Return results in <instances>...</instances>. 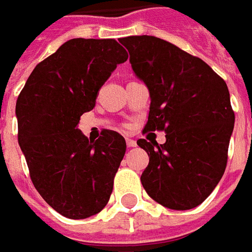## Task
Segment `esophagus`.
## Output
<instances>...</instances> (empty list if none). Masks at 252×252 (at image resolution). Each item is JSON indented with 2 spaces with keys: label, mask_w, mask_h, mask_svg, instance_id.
I'll use <instances>...</instances> for the list:
<instances>
[{
  "label": "esophagus",
  "mask_w": 252,
  "mask_h": 252,
  "mask_svg": "<svg viewBox=\"0 0 252 252\" xmlns=\"http://www.w3.org/2000/svg\"><path fill=\"white\" fill-rule=\"evenodd\" d=\"M126 146H128V147H136V142H135V140H133V139H128V137H126Z\"/></svg>",
  "instance_id": "obj_1"
}]
</instances>
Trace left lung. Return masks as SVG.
Instances as JSON below:
<instances>
[{"label": "left lung", "mask_w": 252, "mask_h": 252, "mask_svg": "<svg viewBox=\"0 0 252 252\" xmlns=\"http://www.w3.org/2000/svg\"><path fill=\"white\" fill-rule=\"evenodd\" d=\"M137 77L151 97L144 131H164L166 143L139 139L150 157L140 181L160 205L186 211L200 205L227 167L235 113L227 83L202 59L155 36H128Z\"/></svg>", "instance_id": "obj_1"}]
</instances>
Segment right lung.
<instances>
[{"label":"right lung","mask_w":252,"mask_h":252,"mask_svg":"<svg viewBox=\"0 0 252 252\" xmlns=\"http://www.w3.org/2000/svg\"><path fill=\"white\" fill-rule=\"evenodd\" d=\"M128 54L115 39H71L33 68L16 102L19 144L32 184L68 219H86L108 204L126 154L120 133L95 142L78 129L101 86Z\"/></svg>","instance_id":"add662e5"}]
</instances>
